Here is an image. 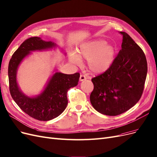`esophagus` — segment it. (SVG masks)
I'll return each instance as SVG.
<instances>
[{"label": "esophagus", "instance_id": "1", "mask_svg": "<svg viewBox=\"0 0 157 157\" xmlns=\"http://www.w3.org/2000/svg\"><path fill=\"white\" fill-rule=\"evenodd\" d=\"M86 79V78L85 77V76H84V75H81L80 77H79V81H85Z\"/></svg>", "mask_w": 157, "mask_h": 157}]
</instances>
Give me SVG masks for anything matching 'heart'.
<instances>
[{
    "label": "heart",
    "mask_w": 157,
    "mask_h": 157,
    "mask_svg": "<svg viewBox=\"0 0 157 157\" xmlns=\"http://www.w3.org/2000/svg\"><path fill=\"white\" fill-rule=\"evenodd\" d=\"M116 54V49L107 44L104 40H95L81 44L77 54H69L70 62L75 65L81 63V58L87 59V66L94 74H101L106 71L112 65Z\"/></svg>",
    "instance_id": "obj_1"
}]
</instances>
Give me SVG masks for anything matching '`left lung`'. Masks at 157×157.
<instances>
[{"instance_id": "8db88e82", "label": "left lung", "mask_w": 157, "mask_h": 157, "mask_svg": "<svg viewBox=\"0 0 157 157\" xmlns=\"http://www.w3.org/2000/svg\"><path fill=\"white\" fill-rule=\"evenodd\" d=\"M121 49L111 67L93 78L94 90L90 100L98 112L115 116L137 104L144 90L147 72L145 54L125 32Z\"/></svg>"}]
</instances>
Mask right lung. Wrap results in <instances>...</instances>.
I'll return each instance as SVG.
<instances>
[{"label": "right lung", "mask_w": 157, "mask_h": 157, "mask_svg": "<svg viewBox=\"0 0 157 157\" xmlns=\"http://www.w3.org/2000/svg\"><path fill=\"white\" fill-rule=\"evenodd\" d=\"M56 47V44L51 41L46 42L37 36L29 38L20 45L9 63L8 77L12 98L22 110L38 121H49L63 113L68 104L67 93L71 88L78 85L79 73L65 74L56 71L44 90L36 96L29 97L24 94L18 85V68L31 52L51 49Z\"/></svg>", "instance_id": "obj_1"}]
</instances>
